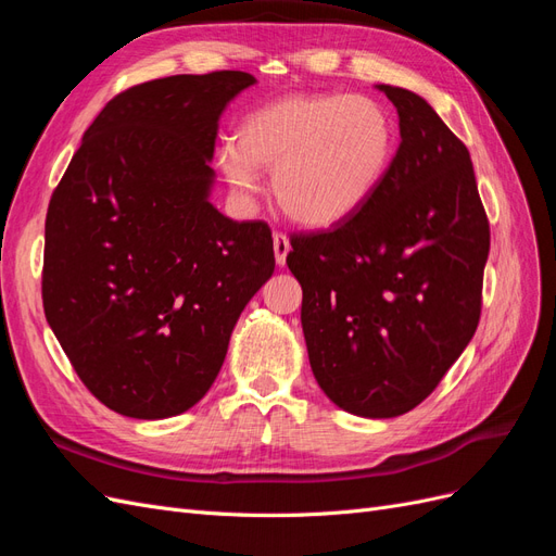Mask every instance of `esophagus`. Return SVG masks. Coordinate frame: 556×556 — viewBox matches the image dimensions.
<instances>
[{"label":"esophagus","instance_id":"1","mask_svg":"<svg viewBox=\"0 0 556 556\" xmlns=\"http://www.w3.org/2000/svg\"><path fill=\"white\" fill-rule=\"evenodd\" d=\"M290 237L282 231L274 233V252H276V262L278 266H285V260H288V252H290Z\"/></svg>","mask_w":556,"mask_h":556}]
</instances>
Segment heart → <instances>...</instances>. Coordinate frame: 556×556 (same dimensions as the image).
<instances>
[{
    "label": "heart",
    "instance_id": "b5f03b06",
    "mask_svg": "<svg viewBox=\"0 0 556 556\" xmlns=\"http://www.w3.org/2000/svg\"><path fill=\"white\" fill-rule=\"evenodd\" d=\"M394 155V117L376 99L285 94L243 117L220 166L239 192L257 190V169H274L280 208L296 223L329 227L376 194Z\"/></svg>",
    "mask_w": 556,
    "mask_h": 556
}]
</instances>
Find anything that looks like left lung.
<instances>
[{"instance_id": "left-lung-1", "label": "left lung", "mask_w": 556, "mask_h": 556, "mask_svg": "<svg viewBox=\"0 0 556 556\" xmlns=\"http://www.w3.org/2000/svg\"><path fill=\"white\" fill-rule=\"evenodd\" d=\"M401 143L376 194L343 223L292 233L313 376L336 406L396 417L419 406L480 323L490 220L468 148L422 97L378 86Z\"/></svg>"}]
</instances>
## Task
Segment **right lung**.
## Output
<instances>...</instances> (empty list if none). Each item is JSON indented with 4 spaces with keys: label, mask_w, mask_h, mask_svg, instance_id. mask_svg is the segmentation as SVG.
Masks as SVG:
<instances>
[{
    "label": "right lung",
    "mask_w": 556,
    "mask_h": 556,
    "mask_svg": "<svg viewBox=\"0 0 556 556\" xmlns=\"http://www.w3.org/2000/svg\"><path fill=\"white\" fill-rule=\"evenodd\" d=\"M255 76H166L115 94L50 197L41 296L106 408L180 415L220 374L233 325L276 268L264 220L211 201L217 121Z\"/></svg>",
    "instance_id": "right-lung-1"
}]
</instances>
